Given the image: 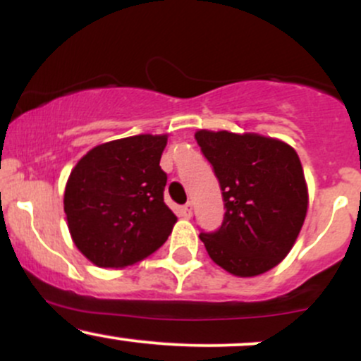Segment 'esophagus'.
<instances>
[{"label":"esophagus","mask_w":361,"mask_h":361,"mask_svg":"<svg viewBox=\"0 0 361 361\" xmlns=\"http://www.w3.org/2000/svg\"><path fill=\"white\" fill-rule=\"evenodd\" d=\"M192 210H193V205L190 204H185L183 207H181V214H183V217H186V219H190L192 217Z\"/></svg>","instance_id":"obj_1"}]
</instances>
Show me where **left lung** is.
<instances>
[{
	"label": "left lung",
	"instance_id": "left-lung-1",
	"mask_svg": "<svg viewBox=\"0 0 361 361\" xmlns=\"http://www.w3.org/2000/svg\"><path fill=\"white\" fill-rule=\"evenodd\" d=\"M212 163L226 202L221 229L200 234L215 264L250 279L270 271L288 255L304 226L309 190L290 144L229 130L195 132Z\"/></svg>",
	"mask_w": 361,
	"mask_h": 361
}]
</instances>
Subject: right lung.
I'll return each instance as SVG.
<instances>
[{"instance_id":"1","label":"right lung","mask_w":361,"mask_h":361,"mask_svg":"<svg viewBox=\"0 0 361 361\" xmlns=\"http://www.w3.org/2000/svg\"><path fill=\"white\" fill-rule=\"evenodd\" d=\"M168 134H139L90 149L73 168L64 212L73 243L102 268L130 267L163 246L176 224L159 166Z\"/></svg>"}]
</instances>
